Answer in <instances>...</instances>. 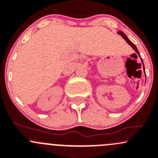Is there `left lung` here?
<instances>
[{
    "label": "left lung",
    "instance_id": "1",
    "mask_svg": "<svg viewBox=\"0 0 158 158\" xmlns=\"http://www.w3.org/2000/svg\"><path fill=\"white\" fill-rule=\"evenodd\" d=\"M117 34H118V35H121L122 38H123V39H124V40L126 41V42H127V43L129 44V45H131V47H132L133 49H134V51H135L136 52H137V54H138V56L140 57V53H139V52H138V50H137V47H136V45H134V44H133L132 42H131V41H130L129 39H128V38H127V35H125V34L123 33V32H122V31H117ZM140 59H141V57H140ZM141 62H142V63H143V70H144V65H143V60H142V59H141Z\"/></svg>",
    "mask_w": 158,
    "mask_h": 158
}]
</instances>
